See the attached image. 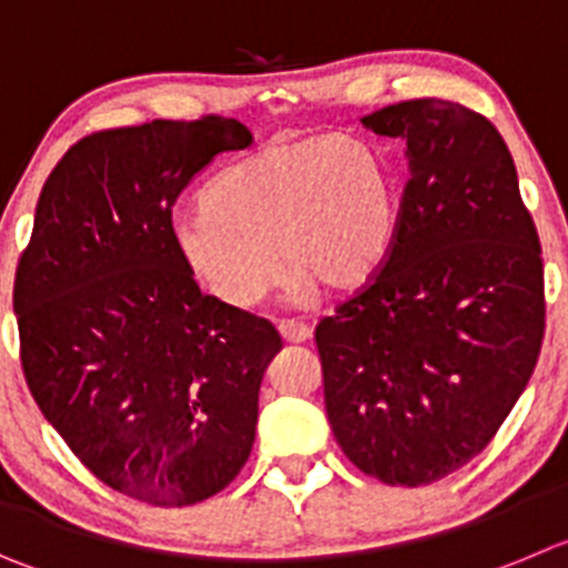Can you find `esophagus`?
<instances>
[{"instance_id": "34e87169", "label": "esophagus", "mask_w": 568, "mask_h": 568, "mask_svg": "<svg viewBox=\"0 0 568 568\" xmlns=\"http://www.w3.org/2000/svg\"><path fill=\"white\" fill-rule=\"evenodd\" d=\"M278 332L287 343H306L312 337V328L301 321H281Z\"/></svg>"}]
</instances>
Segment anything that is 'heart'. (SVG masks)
<instances>
[{"label":"heart","instance_id":"obj_1","mask_svg":"<svg viewBox=\"0 0 568 568\" xmlns=\"http://www.w3.org/2000/svg\"><path fill=\"white\" fill-rule=\"evenodd\" d=\"M203 209L172 223V247L200 287L247 310L290 267V290L354 293L398 234V194L382 150L345 133L275 142L225 166Z\"/></svg>","mask_w":568,"mask_h":568}]
</instances>
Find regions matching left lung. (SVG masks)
<instances>
[{"mask_svg":"<svg viewBox=\"0 0 568 568\" xmlns=\"http://www.w3.org/2000/svg\"><path fill=\"white\" fill-rule=\"evenodd\" d=\"M409 164L393 251L315 328L339 449L387 485H429L490 443L536 371L544 262L505 139L477 111L407 100L362 116Z\"/></svg>","mask_w":568,"mask_h":568,"instance_id":"obj_1","label":"left lung"}]
</instances>
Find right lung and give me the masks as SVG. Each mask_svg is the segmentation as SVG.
<instances>
[{"instance_id": "obj_1", "label": "right lung", "mask_w": 568, "mask_h": 568, "mask_svg": "<svg viewBox=\"0 0 568 568\" xmlns=\"http://www.w3.org/2000/svg\"><path fill=\"white\" fill-rule=\"evenodd\" d=\"M242 122L155 119L80 139L47 178L16 270L21 368L100 483L155 507L220 494L251 457L275 326L203 295L172 206Z\"/></svg>"}]
</instances>
